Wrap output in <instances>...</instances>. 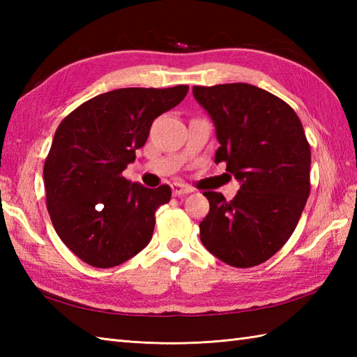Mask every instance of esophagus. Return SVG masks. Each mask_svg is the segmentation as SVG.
<instances>
[{"instance_id":"obj_1","label":"esophagus","mask_w":357,"mask_h":357,"mask_svg":"<svg viewBox=\"0 0 357 357\" xmlns=\"http://www.w3.org/2000/svg\"><path fill=\"white\" fill-rule=\"evenodd\" d=\"M172 192L174 196H183L187 193H192L193 188L187 184H181V183H173L172 184Z\"/></svg>"}]
</instances>
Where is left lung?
<instances>
[{"label": "left lung", "instance_id": "obj_1", "mask_svg": "<svg viewBox=\"0 0 357 357\" xmlns=\"http://www.w3.org/2000/svg\"><path fill=\"white\" fill-rule=\"evenodd\" d=\"M193 95L215 123L216 164L241 181L231 201L202 193L210 211L201 242L231 267H255L284 247L307 204L312 151L304 127L285 101L245 82L195 86Z\"/></svg>", "mask_w": 357, "mask_h": 357}]
</instances>
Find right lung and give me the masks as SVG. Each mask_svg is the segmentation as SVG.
Wrapping results in <instances>:
<instances>
[{
	"instance_id": "right-lung-1",
	"label": "right lung",
	"mask_w": 357,
	"mask_h": 357,
	"mask_svg": "<svg viewBox=\"0 0 357 357\" xmlns=\"http://www.w3.org/2000/svg\"><path fill=\"white\" fill-rule=\"evenodd\" d=\"M188 86L128 87L82 102L58 126L44 162L45 204L58 236L81 261L110 268L146 247L169 185L132 184L123 172L151 123L184 100Z\"/></svg>"
}]
</instances>
